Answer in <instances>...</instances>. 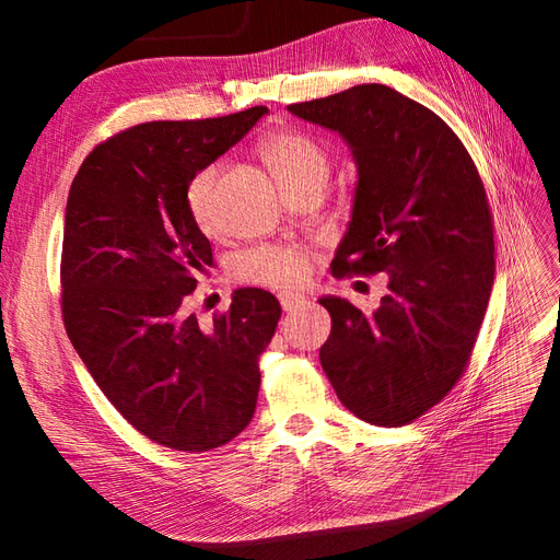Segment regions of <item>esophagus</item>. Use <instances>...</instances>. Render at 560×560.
I'll return each instance as SVG.
<instances>
[{
	"label": "esophagus",
	"mask_w": 560,
	"mask_h": 560,
	"mask_svg": "<svg viewBox=\"0 0 560 560\" xmlns=\"http://www.w3.org/2000/svg\"><path fill=\"white\" fill-rule=\"evenodd\" d=\"M278 299H280L282 311H287V313H292V311H296V308H303V306H306V303H308L306 296L292 294V292H280Z\"/></svg>",
	"instance_id": "34e87169"
}]
</instances>
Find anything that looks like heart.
I'll list each match as a JSON object with an SVG mask.
<instances>
[{
    "label": "heart",
    "instance_id": "b5f03b06",
    "mask_svg": "<svg viewBox=\"0 0 560 560\" xmlns=\"http://www.w3.org/2000/svg\"><path fill=\"white\" fill-rule=\"evenodd\" d=\"M261 156L282 191L303 182H325L329 173V154L311 135L296 128L270 132L261 144ZM217 167L198 171L186 186V208L194 224L210 233L214 226V186ZM311 252L296 245H261L243 252L233 261V276L245 284L268 287V290H296L308 280Z\"/></svg>",
    "mask_w": 560,
    "mask_h": 560
}]
</instances>
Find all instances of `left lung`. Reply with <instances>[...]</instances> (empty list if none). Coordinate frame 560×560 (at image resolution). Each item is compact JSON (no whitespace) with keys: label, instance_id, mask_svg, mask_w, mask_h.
Returning <instances> with one entry per match:
<instances>
[{"label":"left lung","instance_id":"left-lung-1","mask_svg":"<svg viewBox=\"0 0 560 560\" xmlns=\"http://www.w3.org/2000/svg\"><path fill=\"white\" fill-rule=\"evenodd\" d=\"M287 109L336 130L358 163L331 273L389 278L371 315L341 296L319 299L331 315L322 369L354 416L406 425L451 393L477 343L495 278L483 182L442 118L383 83Z\"/></svg>","mask_w":560,"mask_h":560}]
</instances>
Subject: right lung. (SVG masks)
Returning <instances> with one entry per match:
<instances>
[{"label": "right lung", "mask_w": 560, "mask_h": 560, "mask_svg": "<svg viewBox=\"0 0 560 560\" xmlns=\"http://www.w3.org/2000/svg\"><path fill=\"white\" fill-rule=\"evenodd\" d=\"M266 112L132 126L91 151L67 196V336L114 409L175 451L229 444L257 409L259 358L280 303L247 287L208 327L186 313L196 278L212 266L186 186Z\"/></svg>", "instance_id": "obj_1"}]
</instances>
